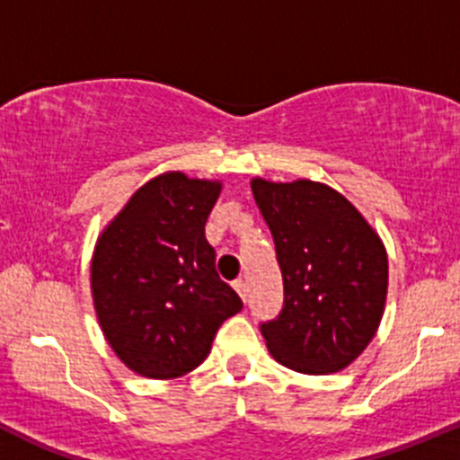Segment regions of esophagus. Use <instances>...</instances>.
<instances>
[{
    "mask_svg": "<svg viewBox=\"0 0 460 460\" xmlns=\"http://www.w3.org/2000/svg\"><path fill=\"white\" fill-rule=\"evenodd\" d=\"M232 288H234V290L239 292L241 299L248 301V283H245L243 279H236V281H232Z\"/></svg>",
    "mask_w": 460,
    "mask_h": 460,
    "instance_id": "1",
    "label": "esophagus"
}]
</instances>
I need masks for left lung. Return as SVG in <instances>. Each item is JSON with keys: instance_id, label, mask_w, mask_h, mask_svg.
I'll return each mask as SVG.
<instances>
[{"instance_id": "1", "label": "left lung", "mask_w": 460, "mask_h": 460, "mask_svg": "<svg viewBox=\"0 0 460 460\" xmlns=\"http://www.w3.org/2000/svg\"><path fill=\"white\" fill-rule=\"evenodd\" d=\"M274 239L283 305L259 325L270 354L303 374H332L354 361L381 323L387 254L361 212L325 183L252 179Z\"/></svg>"}]
</instances>
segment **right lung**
Here are the masks:
<instances>
[{
    "label": "right lung",
    "mask_w": 460,
    "mask_h": 460,
    "mask_svg": "<svg viewBox=\"0 0 460 460\" xmlns=\"http://www.w3.org/2000/svg\"><path fill=\"white\" fill-rule=\"evenodd\" d=\"M219 181L168 172L146 183L99 236L90 265L99 325L117 357L148 378L201 366L217 330L243 307L221 281L206 221Z\"/></svg>",
    "instance_id": "obj_1"
}]
</instances>
